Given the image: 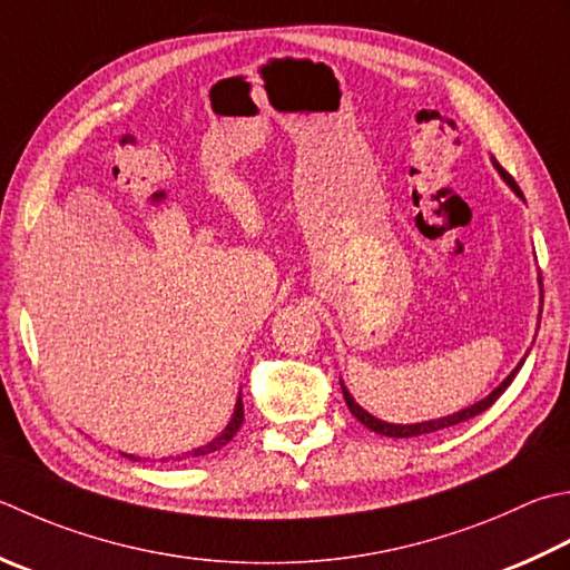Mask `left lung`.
I'll return each instance as SVG.
<instances>
[{"label":"left lung","instance_id":"1","mask_svg":"<svg viewBox=\"0 0 570 570\" xmlns=\"http://www.w3.org/2000/svg\"><path fill=\"white\" fill-rule=\"evenodd\" d=\"M497 165V170L501 173V177H504V180L511 185V189H514V193L519 195V197H523V193L519 189V185H517V180L514 177H511L504 167H501L499 163H494ZM527 361V358H523ZM523 361L517 365V371L511 373L504 383H501L492 395L489 397H484V400H479L476 405H472V407H466V410H462V412H454V415H448V417H442V420H430V422H417V425H390V422H383V420H377V417H373L371 412H365L358 403H355V400L351 397V393L348 390H345L343 385V397H345V405H348V410L353 412L355 417H358L363 425L367 428V430H373V432H377V434H385V438H417V434H430V432H440V430H448V428H454V425H460V422H466V420H472V417H476L479 412H484V410H489L492 407L497 400L501 397V393H504V390L511 385V381H514V375L519 373V367L523 365Z\"/></svg>","mask_w":570,"mask_h":570}]
</instances>
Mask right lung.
<instances>
[{
	"label": "right lung",
	"mask_w": 570,
	"mask_h": 570,
	"mask_svg": "<svg viewBox=\"0 0 570 570\" xmlns=\"http://www.w3.org/2000/svg\"><path fill=\"white\" fill-rule=\"evenodd\" d=\"M242 422H244V405H242V395H239L237 405H234V415H232V420H229V425L225 428V432H222L217 440H212L209 444H205V448H197V450H193V452H185L183 456H177V460H185V456H205V454H209V452L222 450V448H225V444L234 438V434L239 432ZM126 456H128V460H132V462H138V456H132V454H126Z\"/></svg>",
	"instance_id": "obj_1"
}]
</instances>
